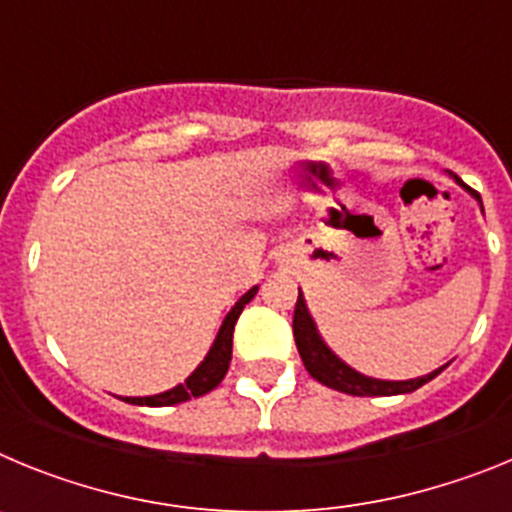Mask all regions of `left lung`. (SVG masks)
Returning a JSON list of instances; mask_svg holds the SVG:
<instances>
[{"label":"left lung","mask_w":512,"mask_h":512,"mask_svg":"<svg viewBox=\"0 0 512 512\" xmlns=\"http://www.w3.org/2000/svg\"><path fill=\"white\" fill-rule=\"evenodd\" d=\"M456 182L461 184V179H456ZM292 330H295L297 351H300L302 364H305V369L310 372V377L318 379L320 384H325V387H330V390L346 392V395H356V397L408 395V392H415L418 387H423L425 382H431L433 377H438V374L443 372V366H441V369H436V372L425 374V377H418V379H408V382H384V379L364 377V374H359L348 364H343V361L338 359L328 346H325L318 328H315V323H312L310 312H307L302 292L297 295Z\"/></svg>","instance_id":"obj_1"}]
</instances>
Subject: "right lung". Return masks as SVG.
<instances>
[{"label": "right lung", "instance_id": "add662e5", "mask_svg": "<svg viewBox=\"0 0 512 512\" xmlns=\"http://www.w3.org/2000/svg\"><path fill=\"white\" fill-rule=\"evenodd\" d=\"M256 289L259 287L248 289L246 295L235 302L233 310L228 312V318L223 320V328H220V333H217L215 343H212L210 348V354H207L205 361H202L192 374H189L187 382L179 384V387H174V390L169 392H161V395L125 397V402H130V405H148V408H169V405H179V402H187L192 400V397H202L210 390H215L217 384L223 382L225 372H228V366H230V356H233L235 320H238V315L243 312V307L253 300Z\"/></svg>", "mask_w": 512, "mask_h": 512}]
</instances>
